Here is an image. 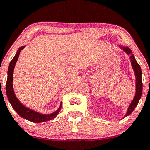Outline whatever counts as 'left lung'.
Here are the masks:
<instances>
[{
	"label": "left lung",
	"instance_id": "left-lung-1",
	"mask_svg": "<svg viewBox=\"0 0 150 150\" xmlns=\"http://www.w3.org/2000/svg\"><path fill=\"white\" fill-rule=\"evenodd\" d=\"M122 50H123V51L127 53L128 55L129 56L130 60L131 62V66L133 70H134L135 76H136V94L132 101L130 103L129 108H127V111L126 115H124L123 118L124 117L129 116V115L131 114V112L133 111V110L136 108V107L138 105V103L140 100V97H141L142 92V70L140 66H139V64L137 62L136 59H135L134 55L133 54V52L131 51V50L129 47H128L127 46H123L122 45H117Z\"/></svg>",
	"mask_w": 150,
	"mask_h": 150
}]
</instances>
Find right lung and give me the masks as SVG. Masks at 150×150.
Listing matches in <instances>:
<instances>
[{"mask_svg":"<svg viewBox=\"0 0 150 150\" xmlns=\"http://www.w3.org/2000/svg\"><path fill=\"white\" fill-rule=\"evenodd\" d=\"M24 47L25 46H21V47L18 49L15 56L12 59V60L10 61V65H9L8 70V79H7L6 82L7 96H8L9 101H10L13 109L22 118L26 119V120L30 121V122H34V123H40V122H46V121H50L52 119H54L59 113L61 109V106H62L61 103L57 110L51 113V114H42V113H40L38 112L33 110L32 109L26 107L24 105L19 101V99L17 98L15 93H14L13 84H12V83H13V73L14 66H15L16 63L18 60L19 54Z\"/></svg>","mask_w":150,"mask_h":150,"instance_id":"add662e5","label":"right lung"}]
</instances>
